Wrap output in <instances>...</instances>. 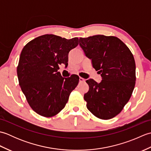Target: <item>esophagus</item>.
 I'll list each match as a JSON object with an SVG mask.
<instances>
[{
    "mask_svg": "<svg viewBox=\"0 0 151 151\" xmlns=\"http://www.w3.org/2000/svg\"><path fill=\"white\" fill-rule=\"evenodd\" d=\"M79 82H85V79L82 78V77H80L79 78Z\"/></svg>",
    "mask_w": 151,
    "mask_h": 151,
    "instance_id": "obj_1",
    "label": "esophagus"
}]
</instances>
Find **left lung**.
I'll list each match as a JSON object with an SVG mask.
<instances>
[{
    "label": "left lung",
    "mask_w": 151,
    "mask_h": 151,
    "mask_svg": "<svg viewBox=\"0 0 151 151\" xmlns=\"http://www.w3.org/2000/svg\"><path fill=\"white\" fill-rule=\"evenodd\" d=\"M79 45L102 81L88 79L84 94L87 108L101 119H110L123 110L136 83V64L130 49L114 36L96 35L79 39Z\"/></svg>",
    "instance_id": "1"
}]
</instances>
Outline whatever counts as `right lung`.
Listing matches in <instances>:
<instances>
[{"label": "right lung", "mask_w": 151, "mask_h": 151, "mask_svg": "<svg viewBox=\"0 0 151 151\" xmlns=\"http://www.w3.org/2000/svg\"><path fill=\"white\" fill-rule=\"evenodd\" d=\"M78 45L52 34L35 38L22 49L17 69L19 86L32 109L43 117H52L64 108L79 82L73 75L62 77L59 65L67 64L69 51Z\"/></svg>", "instance_id": "1"}]
</instances>
